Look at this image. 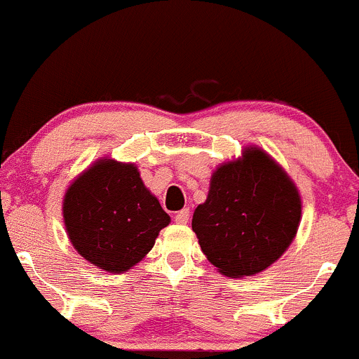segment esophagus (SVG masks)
<instances>
[{"mask_svg": "<svg viewBox=\"0 0 359 359\" xmlns=\"http://www.w3.org/2000/svg\"><path fill=\"white\" fill-rule=\"evenodd\" d=\"M188 217H190V209H181L180 212L175 214V221L178 224H187Z\"/></svg>", "mask_w": 359, "mask_h": 359, "instance_id": "1", "label": "esophagus"}]
</instances>
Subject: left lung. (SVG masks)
I'll list each match as a JSON object with an SVG mask.
<instances>
[{"label":"left lung","instance_id":"left-lung-1","mask_svg":"<svg viewBox=\"0 0 359 359\" xmlns=\"http://www.w3.org/2000/svg\"><path fill=\"white\" fill-rule=\"evenodd\" d=\"M301 195L290 176L264 150L243 149L210 178L191 228L219 273L240 278L261 273L292 243L301 223Z\"/></svg>","mask_w":359,"mask_h":359}]
</instances>
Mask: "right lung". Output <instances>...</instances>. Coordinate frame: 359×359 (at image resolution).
<instances>
[{"instance_id":"add662e5","label":"right lung","mask_w":359,"mask_h":359,"mask_svg":"<svg viewBox=\"0 0 359 359\" xmlns=\"http://www.w3.org/2000/svg\"><path fill=\"white\" fill-rule=\"evenodd\" d=\"M62 210L74 249L109 273L142 261L171 221L135 164L107 157L70 183Z\"/></svg>"}]
</instances>
